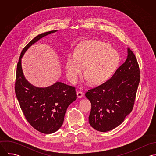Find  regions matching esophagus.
Here are the masks:
<instances>
[{"instance_id":"34e87169","label":"esophagus","mask_w":156,"mask_h":156,"mask_svg":"<svg viewBox=\"0 0 156 156\" xmlns=\"http://www.w3.org/2000/svg\"><path fill=\"white\" fill-rule=\"evenodd\" d=\"M77 97L78 98H82L83 97V93L82 92H81V91H78L77 92Z\"/></svg>"}]
</instances>
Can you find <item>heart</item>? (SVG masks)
<instances>
[{
  "label": "heart",
  "mask_w": 156,
  "mask_h": 156,
  "mask_svg": "<svg viewBox=\"0 0 156 156\" xmlns=\"http://www.w3.org/2000/svg\"><path fill=\"white\" fill-rule=\"evenodd\" d=\"M117 52L110 45L90 41L80 45L76 53H70L65 64L68 79L76 82L85 67L84 76L91 83H100L108 79L119 63Z\"/></svg>",
  "instance_id": "1"
}]
</instances>
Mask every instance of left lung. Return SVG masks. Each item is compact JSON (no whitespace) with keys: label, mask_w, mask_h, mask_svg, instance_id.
Here are the masks:
<instances>
[{"label":"left lung","mask_w":156,"mask_h":156,"mask_svg":"<svg viewBox=\"0 0 156 156\" xmlns=\"http://www.w3.org/2000/svg\"><path fill=\"white\" fill-rule=\"evenodd\" d=\"M111 78L89 89L85 95L91 103L89 122L97 131L106 132L119 126L132 111L140 82V70L133 51Z\"/></svg>","instance_id":"left-lung-1"}]
</instances>
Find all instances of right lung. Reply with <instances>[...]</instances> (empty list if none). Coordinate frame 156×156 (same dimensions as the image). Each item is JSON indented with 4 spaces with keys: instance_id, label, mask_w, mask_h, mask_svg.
<instances>
[{
    "instance_id": "right-lung-1",
    "label": "right lung",
    "mask_w": 156,
    "mask_h": 156,
    "mask_svg": "<svg viewBox=\"0 0 156 156\" xmlns=\"http://www.w3.org/2000/svg\"><path fill=\"white\" fill-rule=\"evenodd\" d=\"M56 31L43 33L31 40L23 49L17 66L15 92L20 108L30 126L45 134L53 133L62 126L68 106L77 98L75 88L59 82L46 88L31 85L23 74L22 58L32 45Z\"/></svg>"
}]
</instances>
